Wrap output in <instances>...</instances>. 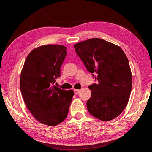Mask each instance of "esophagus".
Masks as SVG:
<instances>
[{
    "label": "esophagus",
    "mask_w": 152,
    "mask_h": 152,
    "mask_svg": "<svg viewBox=\"0 0 152 152\" xmlns=\"http://www.w3.org/2000/svg\"><path fill=\"white\" fill-rule=\"evenodd\" d=\"M80 93V90L79 89H74V93L75 95L79 94V93Z\"/></svg>",
    "instance_id": "esophagus-1"
}]
</instances>
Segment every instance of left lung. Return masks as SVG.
<instances>
[{
    "instance_id": "left-lung-1",
    "label": "left lung",
    "mask_w": 152,
    "mask_h": 152,
    "mask_svg": "<svg viewBox=\"0 0 152 152\" xmlns=\"http://www.w3.org/2000/svg\"><path fill=\"white\" fill-rule=\"evenodd\" d=\"M74 48L87 70L98 73L95 78L98 82L89 87V112L102 121L116 118L127 104L132 88V73L126 54L118 45L99 38L75 44Z\"/></svg>"
}]
</instances>
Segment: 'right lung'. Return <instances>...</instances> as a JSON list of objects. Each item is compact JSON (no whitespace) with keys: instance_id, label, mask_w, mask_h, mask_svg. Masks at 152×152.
I'll use <instances>...</instances> for the list:
<instances>
[{"instance_id":"right-lung-1","label":"right lung","mask_w":152,"mask_h":152,"mask_svg":"<svg viewBox=\"0 0 152 152\" xmlns=\"http://www.w3.org/2000/svg\"><path fill=\"white\" fill-rule=\"evenodd\" d=\"M66 49L58 44L33 49L21 72L20 89L27 108L37 121L49 126L58 125L66 118L74 95L73 90L53 86L55 79L60 77Z\"/></svg>"}]
</instances>
